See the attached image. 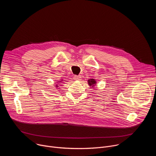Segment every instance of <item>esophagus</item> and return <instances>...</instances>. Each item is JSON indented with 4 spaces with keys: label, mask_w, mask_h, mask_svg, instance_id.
I'll list each match as a JSON object with an SVG mask.
<instances>
[{
    "label": "esophagus",
    "mask_w": 156,
    "mask_h": 156,
    "mask_svg": "<svg viewBox=\"0 0 156 156\" xmlns=\"http://www.w3.org/2000/svg\"><path fill=\"white\" fill-rule=\"evenodd\" d=\"M74 78L76 80H80L81 79V75H75Z\"/></svg>",
    "instance_id": "obj_1"
}]
</instances>
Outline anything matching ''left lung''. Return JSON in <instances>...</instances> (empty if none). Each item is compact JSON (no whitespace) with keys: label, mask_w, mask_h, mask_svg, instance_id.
Wrapping results in <instances>:
<instances>
[{"label":"left lung","mask_w":156,"mask_h":156,"mask_svg":"<svg viewBox=\"0 0 156 156\" xmlns=\"http://www.w3.org/2000/svg\"><path fill=\"white\" fill-rule=\"evenodd\" d=\"M96 81H95V80H93V79H91V80H88V83H89V84H90V86H92V85H94V84H96Z\"/></svg>","instance_id":"1"}]
</instances>
